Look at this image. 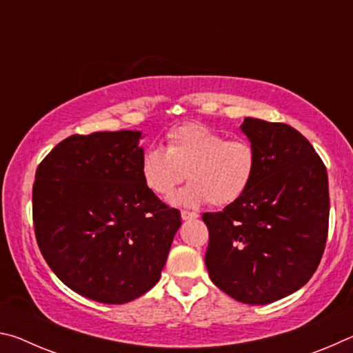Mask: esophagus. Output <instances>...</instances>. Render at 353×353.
<instances>
[{
  "label": "esophagus",
  "mask_w": 353,
  "mask_h": 353,
  "mask_svg": "<svg viewBox=\"0 0 353 353\" xmlns=\"http://www.w3.org/2000/svg\"><path fill=\"white\" fill-rule=\"evenodd\" d=\"M181 216H182L183 221L196 219V218H198V213H196V212H188V210H182V212H181Z\"/></svg>",
  "instance_id": "esophagus-1"
}]
</instances>
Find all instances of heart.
<instances>
[{
	"label": "heart",
	"mask_w": 353,
	"mask_h": 353,
	"mask_svg": "<svg viewBox=\"0 0 353 353\" xmlns=\"http://www.w3.org/2000/svg\"><path fill=\"white\" fill-rule=\"evenodd\" d=\"M259 157L252 143L225 140L204 124H183L166 135V149L148 148L141 154L140 174L146 187L170 198L185 177L190 183L171 199L174 205L198 208L212 202L229 205L252 183Z\"/></svg>",
	"instance_id": "b5f03b06"
}]
</instances>
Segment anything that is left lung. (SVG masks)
Listing matches in <instances>:
<instances>
[{
    "label": "left lung",
    "instance_id": "obj_1",
    "mask_svg": "<svg viewBox=\"0 0 353 353\" xmlns=\"http://www.w3.org/2000/svg\"><path fill=\"white\" fill-rule=\"evenodd\" d=\"M259 165L252 183L223 212L204 213L205 266L235 301L266 305L301 290L324 254L327 170L301 132L283 123L244 118Z\"/></svg>",
    "mask_w": 353,
    "mask_h": 353
}]
</instances>
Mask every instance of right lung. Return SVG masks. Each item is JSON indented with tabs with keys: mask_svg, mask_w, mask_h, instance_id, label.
<instances>
[{
	"mask_svg": "<svg viewBox=\"0 0 353 353\" xmlns=\"http://www.w3.org/2000/svg\"><path fill=\"white\" fill-rule=\"evenodd\" d=\"M140 130L71 135L35 171L40 252L62 282L92 301L126 303L159 282L181 212L140 174Z\"/></svg>",
	"mask_w": 353,
	"mask_h": 353,
	"instance_id": "right-lung-1",
	"label": "right lung"
}]
</instances>
